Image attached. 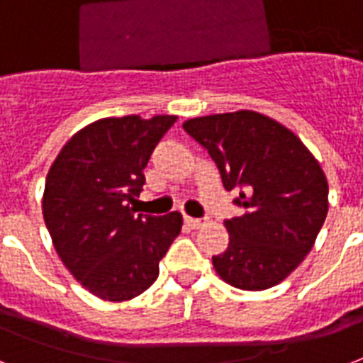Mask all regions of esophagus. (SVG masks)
Returning <instances> with one entry per match:
<instances>
[{
  "mask_svg": "<svg viewBox=\"0 0 363 363\" xmlns=\"http://www.w3.org/2000/svg\"><path fill=\"white\" fill-rule=\"evenodd\" d=\"M184 223H186V225L190 226V228H194V230H196V228H200V226H203V220H201V218L184 217Z\"/></svg>",
  "mask_w": 363,
  "mask_h": 363,
  "instance_id": "esophagus-1",
  "label": "esophagus"
}]
</instances>
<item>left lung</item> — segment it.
<instances>
[{
    "label": "left lung",
    "mask_w": 363,
    "mask_h": 363,
    "mask_svg": "<svg viewBox=\"0 0 363 363\" xmlns=\"http://www.w3.org/2000/svg\"><path fill=\"white\" fill-rule=\"evenodd\" d=\"M182 129L215 163L242 217L225 220L228 249L213 257L230 286L262 291L303 262L328 215V179L312 152L287 127L253 110L194 118Z\"/></svg>",
    "instance_id": "left-lung-1"
}]
</instances>
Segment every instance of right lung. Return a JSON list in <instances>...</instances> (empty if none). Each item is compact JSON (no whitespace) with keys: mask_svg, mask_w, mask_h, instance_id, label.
<instances>
[{"mask_svg":"<svg viewBox=\"0 0 363 363\" xmlns=\"http://www.w3.org/2000/svg\"><path fill=\"white\" fill-rule=\"evenodd\" d=\"M177 116L104 118L77 131L47 173L43 218L60 261L87 291L121 303L156 281L182 215L135 213L145 167Z\"/></svg>","mask_w":363,"mask_h":363,"instance_id":"right-lung-1","label":"right lung"}]
</instances>
